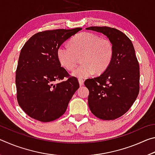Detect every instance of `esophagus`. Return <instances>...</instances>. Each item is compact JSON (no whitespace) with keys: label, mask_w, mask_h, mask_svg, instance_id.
<instances>
[{"label":"esophagus","mask_w":155,"mask_h":155,"mask_svg":"<svg viewBox=\"0 0 155 155\" xmlns=\"http://www.w3.org/2000/svg\"><path fill=\"white\" fill-rule=\"evenodd\" d=\"M78 82H79L80 85H83L84 84V81L82 78H78Z\"/></svg>","instance_id":"esophagus-1"}]
</instances>
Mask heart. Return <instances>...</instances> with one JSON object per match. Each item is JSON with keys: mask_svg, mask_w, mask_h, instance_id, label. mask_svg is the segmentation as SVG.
<instances>
[{"mask_svg": "<svg viewBox=\"0 0 155 155\" xmlns=\"http://www.w3.org/2000/svg\"><path fill=\"white\" fill-rule=\"evenodd\" d=\"M114 45L108 38H101L95 33H78L70 40L69 45L61 44L57 49V58L63 67L72 70L78 57L82 62L72 72L79 78L87 77L96 72L103 73L111 64L114 57Z\"/></svg>", "mask_w": 155, "mask_h": 155, "instance_id": "b5f03b06", "label": "heart"}]
</instances>
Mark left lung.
I'll list each match as a JSON object with an SVG mask.
<instances>
[{
    "label": "left lung",
    "instance_id": "1",
    "mask_svg": "<svg viewBox=\"0 0 155 155\" xmlns=\"http://www.w3.org/2000/svg\"><path fill=\"white\" fill-rule=\"evenodd\" d=\"M106 35L114 45L109 66L98 77L89 78L88 105L96 117L104 120L118 118L134 103L140 91V65L132 41L122 31L109 27L86 28Z\"/></svg>",
    "mask_w": 155,
    "mask_h": 155
}]
</instances>
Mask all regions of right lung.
Masks as SVG:
<instances>
[{
    "label": "right lung",
    "instance_id": "1",
    "mask_svg": "<svg viewBox=\"0 0 155 155\" xmlns=\"http://www.w3.org/2000/svg\"><path fill=\"white\" fill-rule=\"evenodd\" d=\"M82 28L54 29L33 35L21 50L15 72L18 104L28 116L43 122L64 115L79 83L57 58V49ZM55 81L59 82L54 84Z\"/></svg>",
    "mask_w": 155,
    "mask_h": 155
}]
</instances>
